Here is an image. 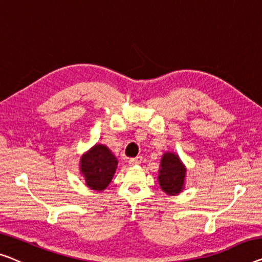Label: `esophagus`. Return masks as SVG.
<instances>
[{
	"label": "esophagus",
	"mask_w": 262,
	"mask_h": 262,
	"mask_svg": "<svg viewBox=\"0 0 262 262\" xmlns=\"http://www.w3.org/2000/svg\"><path fill=\"white\" fill-rule=\"evenodd\" d=\"M142 162V158L141 156H136V158H133L129 160V166H135L139 165V163Z\"/></svg>",
	"instance_id": "esophagus-1"
}]
</instances>
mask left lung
<instances>
[{
	"mask_svg": "<svg viewBox=\"0 0 262 262\" xmlns=\"http://www.w3.org/2000/svg\"><path fill=\"white\" fill-rule=\"evenodd\" d=\"M187 168L177 153L165 151L160 162L158 181L167 195H178L183 192Z\"/></svg>",
	"mask_w": 262,
	"mask_h": 262,
	"instance_id": "8db88e82",
	"label": "left lung"
}]
</instances>
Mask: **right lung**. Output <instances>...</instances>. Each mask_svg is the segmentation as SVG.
<instances>
[{
    "mask_svg": "<svg viewBox=\"0 0 262 262\" xmlns=\"http://www.w3.org/2000/svg\"><path fill=\"white\" fill-rule=\"evenodd\" d=\"M118 159L106 144L96 143L82 154L80 174L88 188L102 192L111 183L118 168Z\"/></svg>",
    "mask_w": 262,
    "mask_h": 262,
    "instance_id": "right-lung-1",
    "label": "right lung"
}]
</instances>
